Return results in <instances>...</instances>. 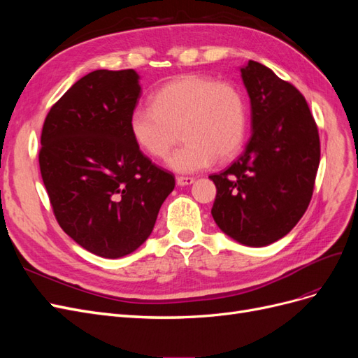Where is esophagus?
<instances>
[{
	"label": "esophagus",
	"mask_w": 358,
	"mask_h": 358,
	"mask_svg": "<svg viewBox=\"0 0 358 358\" xmlns=\"http://www.w3.org/2000/svg\"><path fill=\"white\" fill-rule=\"evenodd\" d=\"M176 183H178L179 187L191 185V183H194V178H189V176H178V178H176Z\"/></svg>",
	"instance_id": "34e87169"
}]
</instances>
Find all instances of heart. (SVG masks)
Masks as SVG:
<instances>
[{
  "label": "heart",
  "mask_w": 358,
  "mask_h": 358,
  "mask_svg": "<svg viewBox=\"0 0 358 358\" xmlns=\"http://www.w3.org/2000/svg\"><path fill=\"white\" fill-rule=\"evenodd\" d=\"M152 106H137L128 128L136 145L155 159H164L178 140H185L169 159L178 173H196L239 152L246 136V103L229 82L204 74H183L155 92Z\"/></svg>",
  "instance_id": "b5f03b06"
}]
</instances>
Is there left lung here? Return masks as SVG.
Segmentation results:
<instances>
[{
    "label": "left lung",
    "instance_id": "obj_1",
    "mask_svg": "<svg viewBox=\"0 0 358 358\" xmlns=\"http://www.w3.org/2000/svg\"><path fill=\"white\" fill-rule=\"evenodd\" d=\"M251 100L245 152L210 175L216 187L212 216L231 239L266 246L288 234L306 212L320 166V136L305 96L266 66L241 69Z\"/></svg>",
    "mask_w": 358,
    "mask_h": 358
}]
</instances>
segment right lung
<instances>
[{
    "label": "right lung",
    "mask_w": 358,
    "mask_h": 358,
    "mask_svg": "<svg viewBox=\"0 0 358 358\" xmlns=\"http://www.w3.org/2000/svg\"><path fill=\"white\" fill-rule=\"evenodd\" d=\"M134 70H95L52 106L38 164L61 229L104 258L131 254L154 230L175 176L155 166L129 133L140 99Z\"/></svg>",
    "instance_id": "add662e5"
}]
</instances>
